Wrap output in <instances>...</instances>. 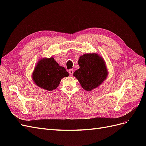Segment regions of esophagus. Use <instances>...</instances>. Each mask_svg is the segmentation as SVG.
<instances>
[{"label": "esophagus", "mask_w": 146, "mask_h": 146, "mask_svg": "<svg viewBox=\"0 0 146 146\" xmlns=\"http://www.w3.org/2000/svg\"><path fill=\"white\" fill-rule=\"evenodd\" d=\"M73 72H74V71H73L72 69H70V70H69V75H70V76H72V75H73Z\"/></svg>", "instance_id": "1"}]
</instances>
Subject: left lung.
<instances>
[{
	"label": "left lung",
	"instance_id": "1",
	"mask_svg": "<svg viewBox=\"0 0 146 146\" xmlns=\"http://www.w3.org/2000/svg\"><path fill=\"white\" fill-rule=\"evenodd\" d=\"M78 64L80 68L73 75L86 91H90L98 87L108 76L104 60L96 53L80 56Z\"/></svg>",
	"mask_w": 146,
	"mask_h": 146
}]
</instances>
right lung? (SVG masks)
Masks as SVG:
<instances>
[{
    "label": "right lung",
    "instance_id": "right-lung-1",
    "mask_svg": "<svg viewBox=\"0 0 146 146\" xmlns=\"http://www.w3.org/2000/svg\"><path fill=\"white\" fill-rule=\"evenodd\" d=\"M68 76L69 73L65 68L51 57L38 61L32 74V79L38 86L51 91L58 86L61 79Z\"/></svg>",
    "mask_w": 146,
    "mask_h": 146
}]
</instances>
